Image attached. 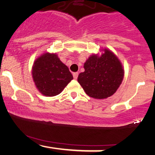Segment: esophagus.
Returning <instances> with one entry per match:
<instances>
[{
	"mask_svg": "<svg viewBox=\"0 0 155 155\" xmlns=\"http://www.w3.org/2000/svg\"><path fill=\"white\" fill-rule=\"evenodd\" d=\"M78 75H79V73H77V72L74 73V74H73V76H74V79H77Z\"/></svg>",
	"mask_w": 155,
	"mask_h": 155,
	"instance_id": "34e87169",
	"label": "esophagus"
}]
</instances>
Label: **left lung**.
Returning a JSON list of instances; mask_svg holds the SVG:
<instances>
[{"instance_id":"8db88e82","label":"left lung","mask_w":155,"mask_h":155,"mask_svg":"<svg viewBox=\"0 0 155 155\" xmlns=\"http://www.w3.org/2000/svg\"><path fill=\"white\" fill-rule=\"evenodd\" d=\"M101 54H92L84 64L78 82L87 95L95 99H106L120 87L124 71L121 61L110 49H101Z\"/></svg>"}]
</instances>
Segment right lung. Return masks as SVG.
Here are the masks:
<instances>
[{"mask_svg":"<svg viewBox=\"0 0 155 155\" xmlns=\"http://www.w3.org/2000/svg\"><path fill=\"white\" fill-rule=\"evenodd\" d=\"M31 72L35 87L47 97L59 95L74 79L58 54L47 51L35 60Z\"/></svg>","mask_w":155,"mask_h":155,"instance_id":"obj_1","label":"right lung"}]
</instances>
